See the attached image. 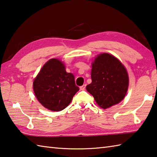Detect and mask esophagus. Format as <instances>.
I'll return each mask as SVG.
<instances>
[{
    "instance_id": "esophagus-1",
    "label": "esophagus",
    "mask_w": 157,
    "mask_h": 157,
    "mask_svg": "<svg viewBox=\"0 0 157 157\" xmlns=\"http://www.w3.org/2000/svg\"><path fill=\"white\" fill-rule=\"evenodd\" d=\"M86 86V84H84L83 86H82L79 87V88H80V90H85Z\"/></svg>"
}]
</instances>
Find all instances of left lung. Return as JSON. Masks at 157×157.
I'll return each instance as SVG.
<instances>
[{
  "label": "left lung",
  "instance_id": "8db88e82",
  "mask_svg": "<svg viewBox=\"0 0 157 157\" xmlns=\"http://www.w3.org/2000/svg\"><path fill=\"white\" fill-rule=\"evenodd\" d=\"M91 79L92 82L86 86V90L103 109L118 104L127 93V71L113 55L100 54L94 58L92 63Z\"/></svg>",
  "mask_w": 157,
  "mask_h": 157
}]
</instances>
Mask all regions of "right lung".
<instances>
[{"label": "right lung", "instance_id": "obj_1", "mask_svg": "<svg viewBox=\"0 0 157 157\" xmlns=\"http://www.w3.org/2000/svg\"><path fill=\"white\" fill-rule=\"evenodd\" d=\"M65 69L62 61L52 58L43 66L34 79L35 97L43 106L52 111L66 108L79 89L75 85L74 75Z\"/></svg>", "mask_w": 157, "mask_h": 157}]
</instances>
